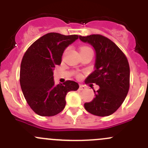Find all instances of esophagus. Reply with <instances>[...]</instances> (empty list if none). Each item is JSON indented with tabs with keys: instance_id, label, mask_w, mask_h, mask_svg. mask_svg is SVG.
Returning <instances> with one entry per match:
<instances>
[{
	"instance_id": "esophagus-1",
	"label": "esophagus",
	"mask_w": 148,
	"mask_h": 148,
	"mask_svg": "<svg viewBox=\"0 0 148 148\" xmlns=\"http://www.w3.org/2000/svg\"><path fill=\"white\" fill-rule=\"evenodd\" d=\"M85 89H86V87H85L84 86H83V85H79V90L81 91H83V90H85Z\"/></svg>"
}]
</instances>
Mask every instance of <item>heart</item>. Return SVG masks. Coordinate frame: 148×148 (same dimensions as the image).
<instances>
[{
	"mask_svg": "<svg viewBox=\"0 0 148 148\" xmlns=\"http://www.w3.org/2000/svg\"><path fill=\"white\" fill-rule=\"evenodd\" d=\"M86 48H88V47H82V48H81V49H86Z\"/></svg>",
	"mask_w": 148,
	"mask_h": 148,
	"instance_id": "obj_1",
	"label": "heart"
}]
</instances>
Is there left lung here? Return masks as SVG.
Listing matches in <instances>:
<instances>
[{"label":"left lung","instance_id":"left-lung-1","mask_svg":"<svg viewBox=\"0 0 148 148\" xmlns=\"http://www.w3.org/2000/svg\"><path fill=\"white\" fill-rule=\"evenodd\" d=\"M95 51V71L85 79L95 83L99 89L95 97L84 103V108L91 114L105 117L113 114L125 99L130 87V66L123 52L114 42L99 34L79 36Z\"/></svg>","mask_w":148,"mask_h":148}]
</instances>
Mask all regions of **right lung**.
<instances>
[{"mask_svg": "<svg viewBox=\"0 0 148 148\" xmlns=\"http://www.w3.org/2000/svg\"><path fill=\"white\" fill-rule=\"evenodd\" d=\"M77 35L49 33L35 41L25 53L21 64L20 84L33 111L43 117L59 114L64 109L66 95L79 89L76 82L55 85L53 70L62 63L66 48L78 39Z\"/></svg>", "mask_w": 148, "mask_h": 148, "instance_id": "add662e5", "label": "right lung"}]
</instances>
